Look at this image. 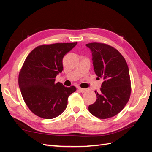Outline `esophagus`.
I'll return each mask as SVG.
<instances>
[{
	"instance_id": "1",
	"label": "esophagus",
	"mask_w": 152,
	"mask_h": 152,
	"mask_svg": "<svg viewBox=\"0 0 152 152\" xmlns=\"http://www.w3.org/2000/svg\"><path fill=\"white\" fill-rule=\"evenodd\" d=\"M79 89V91L81 92V93H84V92H86V91H87V89H83V88H80V87H79V88H78Z\"/></svg>"
}]
</instances>
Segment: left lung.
<instances>
[{"label":"left lung","instance_id":"1","mask_svg":"<svg viewBox=\"0 0 152 152\" xmlns=\"http://www.w3.org/2000/svg\"><path fill=\"white\" fill-rule=\"evenodd\" d=\"M96 75L103 79L100 91H95L97 99L89 106L94 116L106 119L116 115L127 103L131 86L126 59L114 48L103 43H89Z\"/></svg>","mask_w":152,"mask_h":152}]
</instances>
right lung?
<instances>
[{"instance_id":"1","label":"right lung","mask_w":152,"mask_h":152,"mask_svg":"<svg viewBox=\"0 0 152 152\" xmlns=\"http://www.w3.org/2000/svg\"><path fill=\"white\" fill-rule=\"evenodd\" d=\"M56 43L35 48L26 57L18 77L21 93L27 107L36 115L51 119L66 109L68 96L76 87L55 82L63 70V58L77 45Z\"/></svg>"}]
</instances>
